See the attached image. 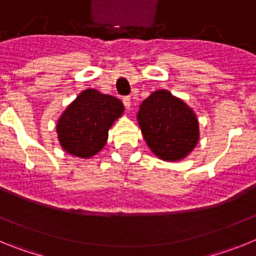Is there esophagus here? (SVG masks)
Wrapping results in <instances>:
<instances>
[{
	"instance_id": "obj_1",
	"label": "esophagus",
	"mask_w": 256,
	"mask_h": 256,
	"mask_svg": "<svg viewBox=\"0 0 256 256\" xmlns=\"http://www.w3.org/2000/svg\"><path fill=\"white\" fill-rule=\"evenodd\" d=\"M123 104H124V106H126V110H130V105H132V104H130V96L123 97Z\"/></svg>"
}]
</instances>
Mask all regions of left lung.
<instances>
[{"label": "left lung", "instance_id": "1", "mask_svg": "<svg viewBox=\"0 0 256 256\" xmlns=\"http://www.w3.org/2000/svg\"><path fill=\"white\" fill-rule=\"evenodd\" d=\"M144 141L159 159H184L198 142V122L186 102L166 90H158L141 104L137 114Z\"/></svg>", "mask_w": 256, "mask_h": 256}]
</instances>
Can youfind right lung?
Wrapping results in <instances>:
<instances>
[{
  "instance_id": "right-lung-1",
  "label": "right lung",
  "mask_w": 256,
  "mask_h": 256,
  "mask_svg": "<svg viewBox=\"0 0 256 256\" xmlns=\"http://www.w3.org/2000/svg\"><path fill=\"white\" fill-rule=\"evenodd\" d=\"M124 112L120 100L88 88L58 118L56 132L68 154L88 159L102 150L108 130Z\"/></svg>"
}]
</instances>
